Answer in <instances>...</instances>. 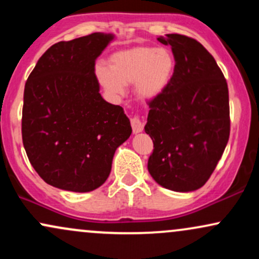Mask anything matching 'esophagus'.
Listing matches in <instances>:
<instances>
[{"label": "esophagus", "instance_id": "1", "mask_svg": "<svg viewBox=\"0 0 259 259\" xmlns=\"http://www.w3.org/2000/svg\"><path fill=\"white\" fill-rule=\"evenodd\" d=\"M132 126H133V132L134 134H139L141 133L142 130H144V123H142V120L140 119L139 117H133L132 118Z\"/></svg>", "mask_w": 259, "mask_h": 259}]
</instances>
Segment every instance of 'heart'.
<instances>
[{
    "instance_id": "heart-1",
    "label": "heart",
    "mask_w": 259,
    "mask_h": 259,
    "mask_svg": "<svg viewBox=\"0 0 259 259\" xmlns=\"http://www.w3.org/2000/svg\"><path fill=\"white\" fill-rule=\"evenodd\" d=\"M109 67L99 65L96 75L109 94L121 95L126 84L135 82L136 95L154 100L170 85L175 72V58L169 50L136 46L113 53Z\"/></svg>"
}]
</instances>
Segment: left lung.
Masks as SVG:
<instances>
[{
  "label": "left lung",
  "instance_id": "1",
  "mask_svg": "<svg viewBox=\"0 0 259 259\" xmlns=\"http://www.w3.org/2000/svg\"><path fill=\"white\" fill-rule=\"evenodd\" d=\"M175 72L148 102L145 132L153 141L147 168L157 184L177 192L200 189L212 175L230 134L228 84L213 56L195 38L167 34Z\"/></svg>",
  "mask_w": 259,
  "mask_h": 259
}]
</instances>
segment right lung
Returning a JSON list of instances; mask_svg holds the SVG:
<instances>
[{"label":"right lung","instance_id":"obj_1","mask_svg":"<svg viewBox=\"0 0 259 259\" xmlns=\"http://www.w3.org/2000/svg\"><path fill=\"white\" fill-rule=\"evenodd\" d=\"M114 35L52 45L25 82L22 136L36 173L65 191L90 192L107 180L115 150L132 135L120 106L102 99L95 62Z\"/></svg>","mask_w":259,"mask_h":259}]
</instances>
